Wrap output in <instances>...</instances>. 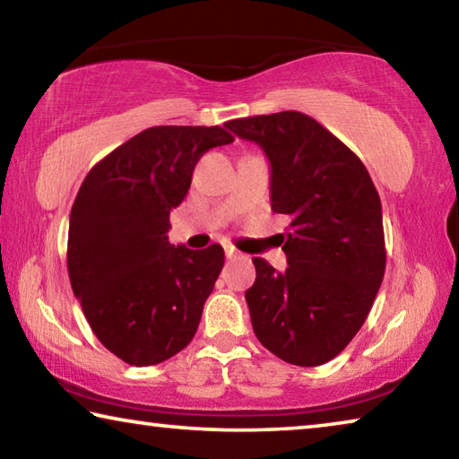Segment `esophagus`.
<instances>
[{
  "label": "esophagus",
  "instance_id": "obj_1",
  "mask_svg": "<svg viewBox=\"0 0 459 459\" xmlns=\"http://www.w3.org/2000/svg\"><path fill=\"white\" fill-rule=\"evenodd\" d=\"M224 255H227V259H229V261H232V259H237L240 253L237 251V248H235V247H230V245H227V247H224Z\"/></svg>",
  "mask_w": 459,
  "mask_h": 459
}]
</instances>
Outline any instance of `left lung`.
Segmentation results:
<instances>
[{
	"mask_svg": "<svg viewBox=\"0 0 459 459\" xmlns=\"http://www.w3.org/2000/svg\"><path fill=\"white\" fill-rule=\"evenodd\" d=\"M271 161V208L290 216L277 273L255 257L245 291L255 336L295 367H320L351 344L383 283L380 198L359 155L299 111L232 119Z\"/></svg>",
	"mask_w": 459,
	"mask_h": 459,
	"instance_id": "obj_1",
	"label": "left lung"
}]
</instances>
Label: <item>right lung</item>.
<instances>
[{
  "label": "right lung",
  "mask_w": 459,
  "mask_h": 459,
  "mask_svg": "<svg viewBox=\"0 0 459 459\" xmlns=\"http://www.w3.org/2000/svg\"><path fill=\"white\" fill-rule=\"evenodd\" d=\"M232 142L219 126L150 127L81 184L68 224V277L91 330L123 362H164L198 330L224 251L169 245V211L184 200L202 155Z\"/></svg>",
  "instance_id": "right-lung-1"
}]
</instances>
